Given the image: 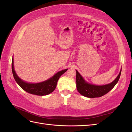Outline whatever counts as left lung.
<instances>
[{
    "instance_id": "1",
    "label": "left lung",
    "mask_w": 132,
    "mask_h": 132,
    "mask_svg": "<svg viewBox=\"0 0 132 132\" xmlns=\"http://www.w3.org/2000/svg\"><path fill=\"white\" fill-rule=\"evenodd\" d=\"M121 70L122 69L113 81L104 85H95L87 82L78 71L76 70L77 71L76 82H77V90L81 95L87 97L95 98L102 96L112 89L117 83L120 78Z\"/></svg>"
}]
</instances>
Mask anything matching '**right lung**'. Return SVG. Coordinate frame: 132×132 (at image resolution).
<instances>
[{"label":"right lung","mask_w":132,"mask_h":132,"mask_svg":"<svg viewBox=\"0 0 132 132\" xmlns=\"http://www.w3.org/2000/svg\"><path fill=\"white\" fill-rule=\"evenodd\" d=\"M12 72L14 76V78L18 85L21 88L30 94L38 95V96H44L51 94L55 90L57 86L58 80L60 77L64 73L68 70V69L58 71L52 77L47 80L39 83L32 84L23 81L20 78H19L17 74H16L14 67V61L13 58L12 59L11 63Z\"/></svg>","instance_id":"1"}]
</instances>
